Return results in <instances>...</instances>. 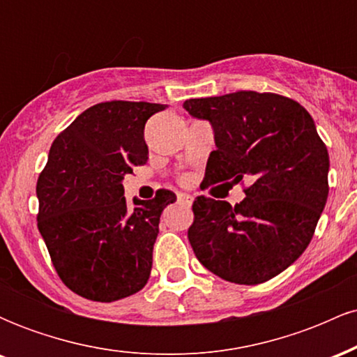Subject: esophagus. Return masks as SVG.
I'll use <instances>...</instances> for the list:
<instances>
[{
	"label": "esophagus",
	"instance_id": "34e87169",
	"mask_svg": "<svg viewBox=\"0 0 357 357\" xmlns=\"http://www.w3.org/2000/svg\"><path fill=\"white\" fill-rule=\"evenodd\" d=\"M178 202L181 204H186V206H190L192 203V196L186 195V192H178Z\"/></svg>",
	"mask_w": 357,
	"mask_h": 357
}]
</instances>
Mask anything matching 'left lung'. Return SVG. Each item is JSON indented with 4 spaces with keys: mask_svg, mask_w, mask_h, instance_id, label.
Segmentation results:
<instances>
[{
    "mask_svg": "<svg viewBox=\"0 0 357 357\" xmlns=\"http://www.w3.org/2000/svg\"><path fill=\"white\" fill-rule=\"evenodd\" d=\"M183 107L215 130L206 184L250 183L235 206L206 196L192 202V252L223 280L264 284L312 240L329 195L327 147L310 114L278 93L238 90Z\"/></svg>",
    "mask_w": 357,
    "mask_h": 357,
    "instance_id": "obj_1",
    "label": "left lung"
}]
</instances>
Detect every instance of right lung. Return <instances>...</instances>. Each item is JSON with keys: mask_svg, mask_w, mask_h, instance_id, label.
Masks as SVG:
<instances>
[{"mask_svg": "<svg viewBox=\"0 0 357 357\" xmlns=\"http://www.w3.org/2000/svg\"><path fill=\"white\" fill-rule=\"evenodd\" d=\"M165 104L92 105L55 137L36 181V225L60 280L77 296L114 302L147 284L159 218L176 195L158 190L129 210L122 179L146 165L147 119Z\"/></svg>", "mask_w": 357, "mask_h": 357, "instance_id": "obj_1", "label": "right lung"}]
</instances>
